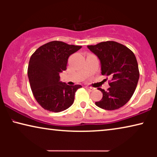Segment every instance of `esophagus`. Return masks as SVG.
Segmentation results:
<instances>
[{
	"label": "esophagus",
	"instance_id": "obj_1",
	"mask_svg": "<svg viewBox=\"0 0 157 157\" xmlns=\"http://www.w3.org/2000/svg\"><path fill=\"white\" fill-rule=\"evenodd\" d=\"M86 89L88 90L89 91H94V88L89 87V86H86Z\"/></svg>",
	"mask_w": 157,
	"mask_h": 157
}]
</instances>
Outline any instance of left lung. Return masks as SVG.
I'll return each instance as SVG.
<instances>
[{"label": "left lung", "mask_w": 157, "mask_h": 157, "mask_svg": "<svg viewBox=\"0 0 157 157\" xmlns=\"http://www.w3.org/2000/svg\"><path fill=\"white\" fill-rule=\"evenodd\" d=\"M87 48L99 59L101 74L111 78L106 91L98 89L103 97L95 104L106 110L119 109L132 98L138 83L139 71L136 56L129 48L115 41L101 42Z\"/></svg>", "instance_id": "left-lung-1"}]
</instances>
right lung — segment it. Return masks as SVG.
I'll return each instance as SVG.
<instances>
[{"label": "right lung", "mask_w": 157, "mask_h": 157, "mask_svg": "<svg viewBox=\"0 0 157 157\" xmlns=\"http://www.w3.org/2000/svg\"><path fill=\"white\" fill-rule=\"evenodd\" d=\"M81 46L51 41L39 47L30 59L28 76L34 97L44 109L60 112L71 106L81 85L68 86L60 81L68 59Z\"/></svg>", "instance_id": "add662e5"}]
</instances>
